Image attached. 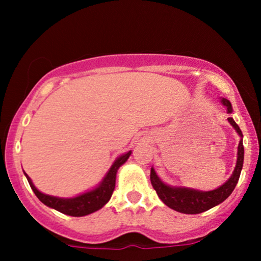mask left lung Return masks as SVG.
Instances as JSON below:
<instances>
[{
	"label": "left lung",
	"instance_id": "8db88e82",
	"mask_svg": "<svg viewBox=\"0 0 261 261\" xmlns=\"http://www.w3.org/2000/svg\"><path fill=\"white\" fill-rule=\"evenodd\" d=\"M221 103L226 108L227 114H232V104L226 98H221ZM228 122L232 125L233 128L237 131V134L241 137L238 145V152H237V163L233 170L232 175L224 184L218 187L215 190L202 191L196 190V189L185 188V187H172V185L166 184L164 181L161 180L160 176L157 175L153 167L151 168V182L152 187L155 191L160 199L166 203L170 208L175 210V211L181 212V214L187 215H196L201 214V212L207 211V210L215 207V206L220 205L224 200L228 197L232 191L234 190L237 182L241 176L242 168H243V161H244V147H243V134H242L241 128L233 120V118H228Z\"/></svg>",
	"mask_w": 261,
	"mask_h": 261
}]
</instances>
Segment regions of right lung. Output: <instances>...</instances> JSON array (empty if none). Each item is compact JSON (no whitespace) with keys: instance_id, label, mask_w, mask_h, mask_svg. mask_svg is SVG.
<instances>
[{"instance_id":"1","label":"right lung","mask_w":261,"mask_h":261,"mask_svg":"<svg viewBox=\"0 0 261 261\" xmlns=\"http://www.w3.org/2000/svg\"><path fill=\"white\" fill-rule=\"evenodd\" d=\"M131 153H133V152L128 151L126 153L119 155V157L114 161L112 167H110L109 170L107 172V174L104 175V178L101 179V181L97 185V187L93 188L92 190H88L86 191V193H82L80 194V195L73 197H58L41 193V191H39L38 189L35 188V185L33 184L32 179L29 178L28 174H25V173L24 174L27 176V179H28V182L29 185H31L32 190L34 191L35 195H37L38 199L40 200L44 205H46L47 207L56 210V211L61 212V214L64 215H68V216L82 217L98 211V210H100L108 201H109L114 189H115V180L118 169L127 161V158L130 157Z\"/></svg>"}]
</instances>
